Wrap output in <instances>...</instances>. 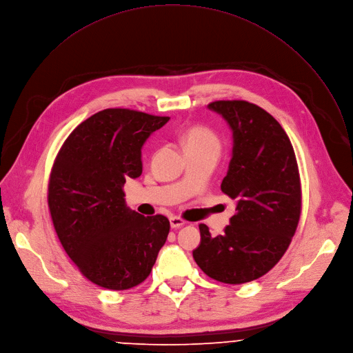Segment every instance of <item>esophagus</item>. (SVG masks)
Here are the masks:
<instances>
[{
  "label": "esophagus",
  "mask_w": 353,
  "mask_h": 353,
  "mask_svg": "<svg viewBox=\"0 0 353 353\" xmlns=\"http://www.w3.org/2000/svg\"><path fill=\"white\" fill-rule=\"evenodd\" d=\"M170 224H171V228L176 230V228H181V227H183V225H185V220H182L181 217L174 216V217H171V219H170Z\"/></svg>",
  "instance_id": "1"
}]
</instances>
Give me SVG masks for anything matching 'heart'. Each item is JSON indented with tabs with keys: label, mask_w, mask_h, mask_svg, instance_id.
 <instances>
[{
	"label": "heart",
	"mask_w": 353,
	"mask_h": 353,
	"mask_svg": "<svg viewBox=\"0 0 353 353\" xmlns=\"http://www.w3.org/2000/svg\"><path fill=\"white\" fill-rule=\"evenodd\" d=\"M185 152H217L220 153V137L205 126H192L182 136Z\"/></svg>",
	"instance_id": "1"
}]
</instances>
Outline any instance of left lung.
<instances>
[{"mask_svg":"<svg viewBox=\"0 0 353 353\" xmlns=\"http://www.w3.org/2000/svg\"><path fill=\"white\" fill-rule=\"evenodd\" d=\"M232 132V156L221 190L235 200L224 234L199 225L197 265L224 284H245L268 272L287 252L301 217V179L291 140L256 104L214 101Z\"/></svg>","mask_w":353,"mask_h":353,"instance_id":"obj_1","label":"left lung"}]
</instances>
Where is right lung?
<instances>
[{
	"label": "right lung",
	"mask_w": 353,
	"mask_h": 353,
	"mask_svg": "<svg viewBox=\"0 0 353 353\" xmlns=\"http://www.w3.org/2000/svg\"><path fill=\"white\" fill-rule=\"evenodd\" d=\"M168 117L103 110L61 148L48 185V207L62 248L93 284L123 291L149 276L170 221L145 217L125 201L128 178L142 175V148Z\"/></svg>",
	"instance_id": "add662e5"
}]
</instances>
